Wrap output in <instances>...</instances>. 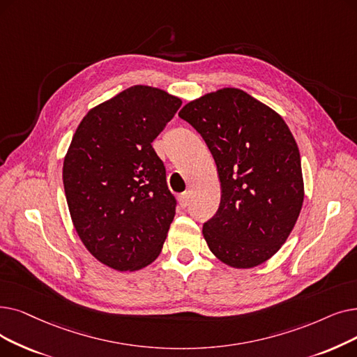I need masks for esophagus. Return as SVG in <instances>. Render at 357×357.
Segmentation results:
<instances>
[{"label": "esophagus", "instance_id": "34e87169", "mask_svg": "<svg viewBox=\"0 0 357 357\" xmlns=\"http://www.w3.org/2000/svg\"><path fill=\"white\" fill-rule=\"evenodd\" d=\"M178 199H179V204H181L182 208L188 207V204H190V192H182V194L178 197Z\"/></svg>", "mask_w": 357, "mask_h": 357}]
</instances>
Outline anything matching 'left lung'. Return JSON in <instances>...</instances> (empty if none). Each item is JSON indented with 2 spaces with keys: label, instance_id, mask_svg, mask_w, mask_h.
I'll use <instances>...</instances> for the list:
<instances>
[{
  "label": "left lung",
  "instance_id": "left-lung-1",
  "mask_svg": "<svg viewBox=\"0 0 357 357\" xmlns=\"http://www.w3.org/2000/svg\"><path fill=\"white\" fill-rule=\"evenodd\" d=\"M179 116L203 137L222 199L203 226L210 251L235 268L271 258L303 204L296 142L283 118L243 90L226 87L185 105Z\"/></svg>",
  "mask_w": 357,
  "mask_h": 357
}]
</instances>
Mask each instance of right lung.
<instances>
[{
	"label": "right lung",
	"mask_w": 357,
	"mask_h": 357,
	"mask_svg": "<svg viewBox=\"0 0 357 357\" xmlns=\"http://www.w3.org/2000/svg\"><path fill=\"white\" fill-rule=\"evenodd\" d=\"M181 105L165 90L132 86L75 130L63 167L67 204L87 251L114 270H140L162 251L176 199L151 143Z\"/></svg>",
	"instance_id": "obj_1"
}]
</instances>
